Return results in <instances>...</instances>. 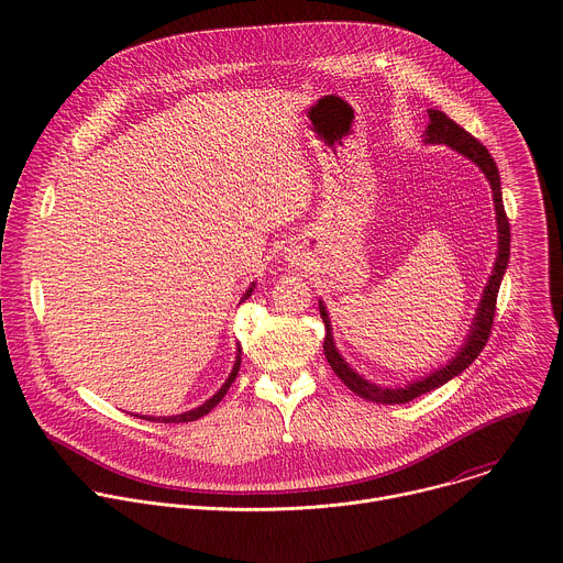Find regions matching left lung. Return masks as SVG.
<instances>
[{
	"label": "left lung",
	"instance_id": "1",
	"mask_svg": "<svg viewBox=\"0 0 563 563\" xmlns=\"http://www.w3.org/2000/svg\"><path fill=\"white\" fill-rule=\"evenodd\" d=\"M428 126L423 131V144H445L452 151H456L459 155L467 157L474 167H478V172L486 176L490 189H493V200H495V216H497V258L493 265V272L488 276V283L484 287V294H481L478 307L474 311V318L470 323V330L461 343V347L454 352V356L432 369L426 376H419L415 380H408L406 385H378L367 380L363 374H358L339 352L334 334H332V320L328 313L325 302L318 298V309H320V318L325 323V358L332 365L334 374L361 398L372 400V404H383V406H394V404H408V400L432 391L441 385H445L448 380H452L454 376H459L461 372H465V367H470L474 363V358L481 354V350L486 347L488 336H490V328H493V318H495V305H497V294L504 280V274L508 269V261H510V224L504 211V196H501V178H499V169L497 163L493 159V155L488 153V148L481 144L478 140H474L465 129H461L456 122H452L443 111L437 109H428Z\"/></svg>",
	"mask_w": 563,
	"mask_h": 563
}]
</instances>
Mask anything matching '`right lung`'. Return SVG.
Listing matches in <instances>:
<instances>
[{
	"instance_id": "1",
	"label": "right lung",
	"mask_w": 563,
	"mask_h": 563,
	"mask_svg": "<svg viewBox=\"0 0 563 563\" xmlns=\"http://www.w3.org/2000/svg\"><path fill=\"white\" fill-rule=\"evenodd\" d=\"M254 287H256V283H252L250 285V289L243 294V298H240V302H245L252 294H254ZM238 302V305H240ZM240 354H243V350H240V345L235 347V361H233V367H231V372H229V376H227V380L220 385V389L213 394V396H209L202 406H198V408H194V410H187V412H183V415H174V417H140V419H146V421H157V423H187V421H196V419H200V417H205V415H209L220 400H222V396L227 394V389L231 387V383L235 380V376H238V369H240ZM137 417V415H135Z\"/></svg>"
}]
</instances>
